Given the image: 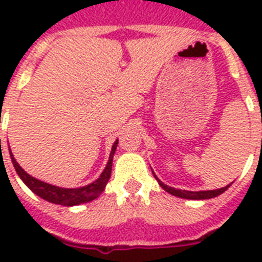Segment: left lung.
Here are the masks:
<instances>
[{
	"label": "left lung",
	"instance_id": "8db88e82",
	"mask_svg": "<svg viewBox=\"0 0 262 262\" xmlns=\"http://www.w3.org/2000/svg\"><path fill=\"white\" fill-rule=\"evenodd\" d=\"M155 175V174H154ZM156 181L159 182V185L163 187L164 190L168 191L170 194L177 195V197H181V199H186V200H208V199H213L216 195L222 194L223 191H226L230 187V185L224 187H220V189H216V190H203V191H189V190H181V189H175V187L167 186V185H164L160 179H158V177L155 175Z\"/></svg>",
	"mask_w": 262,
	"mask_h": 262
}]
</instances>
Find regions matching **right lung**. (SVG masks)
I'll return each mask as SVG.
<instances>
[{"instance_id":"obj_1","label":"right lung","mask_w":262,"mask_h":262,"mask_svg":"<svg viewBox=\"0 0 262 262\" xmlns=\"http://www.w3.org/2000/svg\"><path fill=\"white\" fill-rule=\"evenodd\" d=\"M117 144H118V140L115 141L113 148H111L110 158H108L106 168L103 170L100 177L92 183L87 185V186L77 187V189H65V187H58L54 186V185H50V183L42 182V181H39V179L31 177L30 174H27V172L18 166V163L16 162L13 155H12V152H10V159H12V163H13L18 177L21 178L23 182L26 183L31 190L34 191L35 194H38L39 197H42L43 200H46L49 203L58 204V205H65V207H72V205H79V204L92 201V200H95L96 197H99V194H102V191L104 190V187H106L107 182H108V179H110L113 158H114L115 149H117Z\"/></svg>"}]
</instances>
